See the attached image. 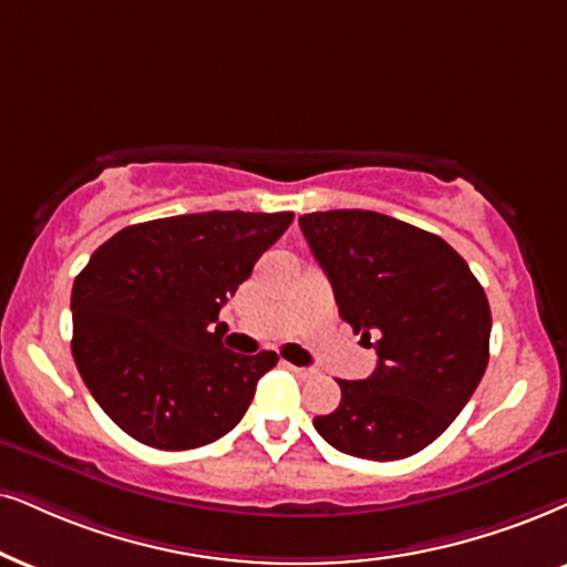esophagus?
Here are the masks:
<instances>
[{
  "mask_svg": "<svg viewBox=\"0 0 567 567\" xmlns=\"http://www.w3.org/2000/svg\"><path fill=\"white\" fill-rule=\"evenodd\" d=\"M285 367H288V369L292 371V374L300 377V379H306V377H311V374H313L311 369H303V367H292V363H285Z\"/></svg>",
  "mask_w": 567,
  "mask_h": 567,
  "instance_id": "34e87169",
  "label": "esophagus"
}]
</instances>
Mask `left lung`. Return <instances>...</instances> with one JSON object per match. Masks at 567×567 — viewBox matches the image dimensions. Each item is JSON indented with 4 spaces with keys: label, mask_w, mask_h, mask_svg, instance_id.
Wrapping results in <instances>:
<instances>
[{
    "label": "left lung",
    "mask_w": 567,
    "mask_h": 567,
    "mask_svg": "<svg viewBox=\"0 0 567 567\" xmlns=\"http://www.w3.org/2000/svg\"><path fill=\"white\" fill-rule=\"evenodd\" d=\"M340 317L374 346V374L337 379L342 398L313 426L340 453L400 461L463 411L489 363L484 288L440 235L363 209L303 214Z\"/></svg>",
    "instance_id": "left-lung-1"
}]
</instances>
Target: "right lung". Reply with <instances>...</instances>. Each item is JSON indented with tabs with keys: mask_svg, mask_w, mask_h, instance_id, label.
Wrapping results in <instances>:
<instances>
[{
	"mask_svg": "<svg viewBox=\"0 0 567 567\" xmlns=\"http://www.w3.org/2000/svg\"><path fill=\"white\" fill-rule=\"evenodd\" d=\"M292 212H204L112 235L73 285V358L102 411L148 447H204L246 415L277 353L221 346L219 308Z\"/></svg>",
	"mask_w": 567,
	"mask_h": 567,
	"instance_id": "1",
	"label": "right lung"
}]
</instances>
